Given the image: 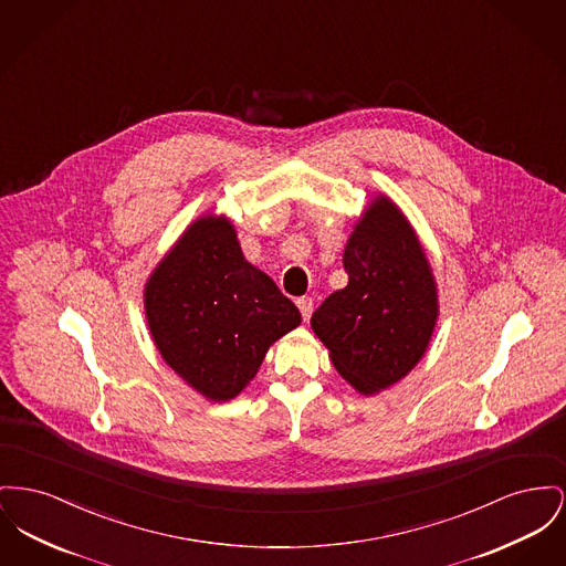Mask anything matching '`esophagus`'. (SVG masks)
Wrapping results in <instances>:
<instances>
[{
	"instance_id": "1",
	"label": "esophagus",
	"mask_w": 566,
	"mask_h": 566,
	"mask_svg": "<svg viewBox=\"0 0 566 566\" xmlns=\"http://www.w3.org/2000/svg\"><path fill=\"white\" fill-rule=\"evenodd\" d=\"M297 307H300L303 321H310L312 310H314V300H312V297H300V300H297Z\"/></svg>"
}]
</instances>
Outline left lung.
I'll return each mask as SVG.
<instances>
[{
  "mask_svg": "<svg viewBox=\"0 0 566 566\" xmlns=\"http://www.w3.org/2000/svg\"><path fill=\"white\" fill-rule=\"evenodd\" d=\"M348 284L312 314L335 369L361 394L387 389L423 357L438 300L430 263L398 207L378 199L344 250Z\"/></svg>",
  "mask_w": 566,
  "mask_h": 566,
  "instance_id": "obj_1",
  "label": "left lung"
}]
</instances>
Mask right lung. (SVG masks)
Here are the masks:
<instances>
[{
	"instance_id": "obj_1",
	"label": "right lung",
	"mask_w": 566,
	"mask_h": 566,
	"mask_svg": "<svg viewBox=\"0 0 566 566\" xmlns=\"http://www.w3.org/2000/svg\"><path fill=\"white\" fill-rule=\"evenodd\" d=\"M145 312L165 361L213 401L234 398L266 348L295 329L300 310L250 265L224 218H200L145 289Z\"/></svg>"
}]
</instances>
